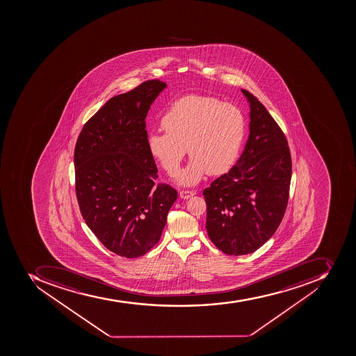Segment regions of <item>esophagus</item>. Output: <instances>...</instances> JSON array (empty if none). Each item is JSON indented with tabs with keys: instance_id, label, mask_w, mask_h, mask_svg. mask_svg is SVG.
<instances>
[{
	"instance_id": "esophagus-1",
	"label": "esophagus",
	"mask_w": 356,
	"mask_h": 356,
	"mask_svg": "<svg viewBox=\"0 0 356 356\" xmlns=\"http://www.w3.org/2000/svg\"><path fill=\"white\" fill-rule=\"evenodd\" d=\"M193 195H195V193L193 191H179V196L181 199H188L191 198V197H193Z\"/></svg>"
}]
</instances>
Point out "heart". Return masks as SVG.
Returning a JSON list of instances; mask_svg holds the SVG:
<instances>
[{"mask_svg":"<svg viewBox=\"0 0 356 356\" xmlns=\"http://www.w3.org/2000/svg\"><path fill=\"white\" fill-rule=\"evenodd\" d=\"M165 134L149 136V154L169 175H175L186 152L191 160L177 175V181L193 186L209 172L225 174L235 165L246 135V119L238 106L209 95H189L167 110Z\"/></svg>","mask_w":356,"mask_h":356,"instance_id":"b5f03b06","label":"heart"}]
</instances>
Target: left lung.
I'll use <instances>...</instances> for the list:
<instances>
[{"instance_id":"1","label":"left lung","mask_w":356,"mask_h":356,"mask_svg":"<svg viewBox=\"0 0 356 356\" xmlns=\"http://www.w3.org/2000/svg\"><path fill=\"white\" fill-rule=\"evenodd\" d=\"M250 137L227 174L204 191L206 229L227 255H247L268 241L282 222L289 202L291 159L289 143L274 118L247 90Z\"/></svg>"}]
</instances>
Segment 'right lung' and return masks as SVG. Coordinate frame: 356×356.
<instances>
[{
	"mask_svg": "<svg viewBox=\"0 0 356 356\" xmlns=\"http://www.w3.org/2000/svg\"><path fill=\"white\" fill-rule=\"evenodd\" d=\"M167 84L148 80L110 99L84 124L74 149L76 193L86 224L108 250L127 258L157 244L176 202L158 184L146 117Z\"/></svg>",
	"mask_w": 356,
	"mask_h": 356,
	"instance_id": "add662e5",
	"label": "right lung"
}]
</instances>
